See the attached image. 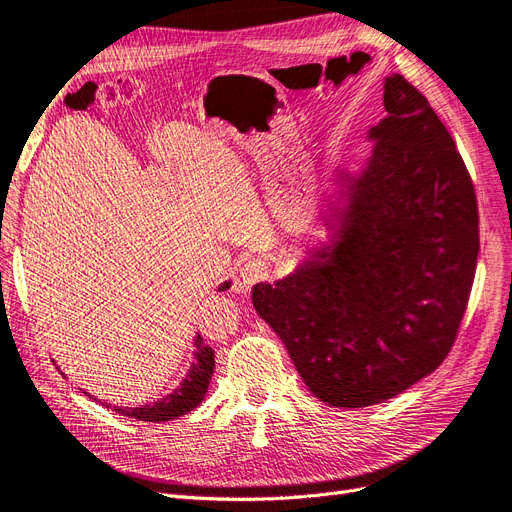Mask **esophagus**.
<instances>
[{
  "mask_svg": "<svg viewBox=\"0 0 512 512\" xmlns=\"http://www.w3.org/2000/svg\"><path fill=\"white\" fill-rule=\"evenodd\" d=\"M268 274H270V266L266 261H263V259H249L246 263H242L238 278H240L242 289H246V287L255 285V282H259V280H266Z\"/></svg>",
  "mask_w": 512,
  "mask_h": 512,
  "instance_id": "esophagus-1",
  "label": "esophagus"
}]
</instances>
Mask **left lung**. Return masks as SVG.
<instances>
[{
    "instance_id": "8db88e82",
    "label": "left lung",
    "mask_w": 512,
    "mask_h": 512,
    "mask_svg": "<svg viewBox=\"0 0 512 512\" xmlns=\"http://www.w3.org/2000/svg\"><path fill=\"white\" fill-rule=\"evenodd\" d=\"M386 118L361 168L339 170L327 242L253 306L310 392L369 407L405 392L449 354L479 257L470 175L445 124L403 75L384 78Z\"/></svg>"
}]
</instances>
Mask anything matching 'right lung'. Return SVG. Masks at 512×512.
<instances>
[{
  "label": "right lung",
  "instance_id": "right-lung-1",
  "mask_svg": "<svg viewBox=\"0 0 512 512\" xmlns=\"http://www.w3.org/2000/svg\"><path fill=\"white\" fill-rule=\"evenodd\" d=\"M232 282L225 280L219 285V291L230 289ZM215 371V352L211 346H206L202 342V337H194V363L189 365L183 382L166 394L164 399L156 403H147L139 407H113L116 413L126 415V418H135L141 422H170L175 418H181V415L194 411L208 392V384H211V377ZM88 394V392H86ZM90 396V394H88ZM97 401V399H94ZM111 407V405H107Z\"/></svg>",
  "mask_w": 512,
  "mask_h": 512
}]
</instances>
